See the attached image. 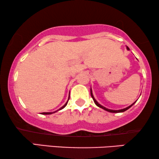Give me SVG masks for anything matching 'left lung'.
Listing matches in <instances>:
<instances>
[{"mask_svg": "<svg viewBox=\"0 0 159 159\" xmlns=\"http://www.w3.org/2000/svg\"><path fill=\"white\" fill-rule=\"evenodd\" d=\"M127 49L128 50V51H129V48H128L127 46ZM90 94H91V97L93 98V101H94V102H95V105H96L97 106H98V107H100V108H103V110H105V111H108V112H111V113H120V112H124V111H127V109H129V108L130 107H132V106H133L134 104L136 103V101H135V102H134L133 103L131 104V105L128 106V107L125 108H122V109H119V110H112V109H109V108H107L104 107V106H101V104H100V103H98V101H96V100L95 99V98H94V96H93V91H92V89H91V88H90Z\"/></svg>", "mask_w": 159, "mask_h": 159, "instance_id": "left-lung-1", "label": "left lung"}]
</instances>
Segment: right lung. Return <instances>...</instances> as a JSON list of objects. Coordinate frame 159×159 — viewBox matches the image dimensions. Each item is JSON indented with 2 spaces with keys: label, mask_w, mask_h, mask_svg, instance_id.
I'll list each match as a JSON object with an SVG mask.
<instances>
[{
  "label": "right lung",
  "mask_w": 159,
  "mask_h": 159,
  "mask_svg": "<svg viewBox=\"0 0 159 159\" xmlns=\"http://www.w3.org/2000/svg\"><path fill=\"white\" fill-rule=\"evenodd\" d=\"M69 99H68V101H69ZM67 103H68V101H67L66 103H65L64 105L62 106V107H61V108H59V109H58L57 111H53V112H43V113H41V114H43V115H48V114H53V113H56V112H57L58 111H60V110L63 109V108H65V106H66L67 105Z\"/></svg>",
  "instance_id": "add662e5"
}]
</instances>
